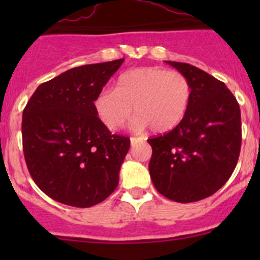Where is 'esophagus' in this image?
I'll list each match as a JSON object with an SVG mask.
<instances>
[{
  "instance_id": "obj_1",
  "label": "esophagus",
  "mask_w": 260,
  "mask_h": 260,
  "mask_svg": "<svg viewBox=\"0 0 260 260\" xmlns=\"http://www.w3.org/2000/svg\"><path fill=\"white\" fill-rule=\"evenodd\" d=\"M137 141H140V138H137V137H131V143H136L137 142Z\"/></svg>"
}]
</instances>
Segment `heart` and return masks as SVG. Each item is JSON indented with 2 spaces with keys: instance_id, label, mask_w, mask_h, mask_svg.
<instances>
[{
  "instance_id": "1",
  "label": "heart",
  "mask_w": 260,
  "mask_h": 260,
  "mask_svg": "<svg viewBox=\"0 0 260 260\" xmlns=\"http://www.w3.org/2000/svg\"><path fill=\"white\" fill-rule=\"evenodd\" d=\"M191 98L187 78L176 70L138 68L118 77L113 90H103L94 98L99 119L109 129L120 127L135 112L131 125L153 132L171 131L185 117Z\"/></svg>"
}]
</instances>
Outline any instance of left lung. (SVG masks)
<instances>
[{
  "instance_id": "obj_1",
  "label": "left lung",
  "mask_w": 260,
  "mask_h": 260,
  "mask_svg": "<svg viewBox=\"0 0 260 260\" xmlns=\"http://www.w3.org/2000/svg\"><path fill=\"white\" fill-rule=\"evenodd\" d=\"M166 62L187 78L191 98L174 129L148 140L149 175L165 198L193 203L222 187L237 166L242 146L240 108L222 81L193 65Z\"/></svg>"
}]
</instances>
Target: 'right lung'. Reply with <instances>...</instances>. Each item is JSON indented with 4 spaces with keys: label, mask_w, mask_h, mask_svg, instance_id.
<instances>
[{
    "label": "right lung",
    "mask_w": 260,
    "mask_h": 260,
    "mask_svg": "<svg viewBox=\"0 0 260 260\" xmlns=\"http://www.w3.org/2000/svg\"><path fill=\"white\" fill-rule=\"evenodd\" d=\"M124 59L73 68L38 86L22 113L28 172L57 203L90 208L117 188L131 141L112 135L94 98Z\"/></svg>",
    "instance_id": "right-lung-1"
}]
</instances>
